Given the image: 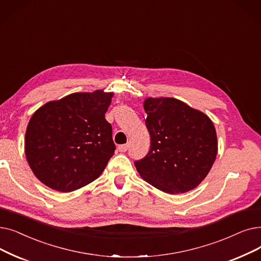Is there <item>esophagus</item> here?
I'll use <instances>...</instances> for the list:
<instances>
[{
  "instance_id": "1",
  "label": "esophagus",
  "mask_w": 261,
  "mask_h": 261,
  "mask_svg": "<svg viewBox=\"0 0 261 261\" xmlns=\"http://www.w3.org/2000/svg\"><path fill=\"white\" fill-rule=\"evenodd\" d=\"M129 148V144H123V145H119L118 146V150L120 152H126Z\"/></svg>"
}]
</instances>
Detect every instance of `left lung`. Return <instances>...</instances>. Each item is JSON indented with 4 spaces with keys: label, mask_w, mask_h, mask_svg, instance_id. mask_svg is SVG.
I'll list each match as a JSON object with an SVG mask.
<instances>
[{
    "label": "left lung",
    "mask_w": 261,
    "mask_h": 261,
    "mask_svg": "<svg viewBox=\"0 0 261 261\" xmlns=\"http://www.w3.org/2000/svg\"><path fill=\"white\" fill-rule=\"evenodd\" d=\"M150 149L137 161L140 176L168 194L186 193L205 179L218 154L212 120L176 98L144 100Z\"/></svg>",
    "instance_id": "8db88e82"
}]
</instances>
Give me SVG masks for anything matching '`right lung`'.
<instances>
[{
    "label": "right lung",
    "instance_id": "right-lung-1",
    "mask_svg": "<svg viewBox=\"0 0 261 261\" xmlns=\"http://www.w3.org/2000/svg\"><path fill=\"white\" fill-rule=\"evenodd\" d=\"M114 93L97 89L49 101L32 115L24 152L44 186L71 192L93 182L114 154L112 126L105 118Z\"/></svg>",
    "mask_w": 261,
    "mask_h": 261
}]
</instances>
